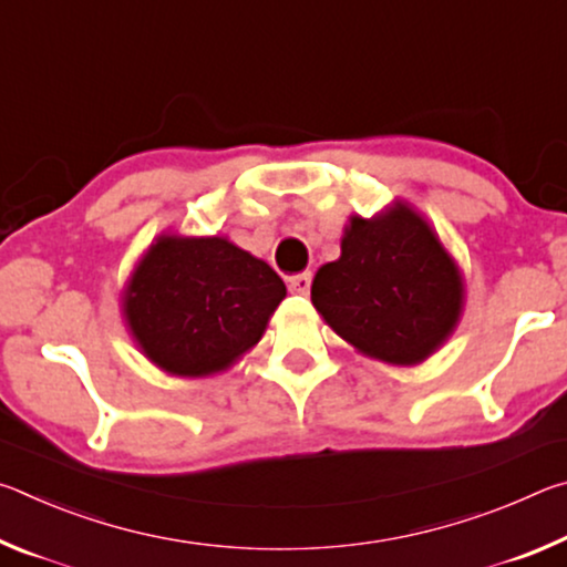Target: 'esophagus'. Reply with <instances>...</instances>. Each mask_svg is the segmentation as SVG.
Instances as JSON below:
<instances>
[{
    "mask_svg": "<svg viewBox=\"0 0 567 567\" xmlns=\"http://www.w3.org/2000/svg\"><path fill=\"white\" fill-rule=\"evenodd\" d=\"M310 285H312V275L310 272H302V275L290 277V290L295 295H310Z\"/></svg>",
    "mask_w": 567,
    "mask_h": 567,
    "instance_id": "esophagus-1",
    "label": "esophagus"
}]
</instances>
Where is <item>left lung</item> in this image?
Here are the masks:
<instances>
[{
    "mask_svg": "<svg viewBox=\"0 0 567 567\" xmlns=\"http://www.w3.org/2000/svg\"><path fill=\"white\" fill-rule=\"evenodd\" d=\"M340 249L315 275L312 305L344 342L402 368L443 348L463 318L465 285L425 215L405 199L352 215Z\"/></svg>",
    "mask_w": 567,
    "mask_h": 567,
    "instance_id": "obj_1",
    "label": "left lung"
}]
</instances>
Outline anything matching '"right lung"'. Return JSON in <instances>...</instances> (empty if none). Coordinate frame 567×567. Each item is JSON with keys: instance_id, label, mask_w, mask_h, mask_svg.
Wrapping results in <instances>:
<instances>
[{"instance_id": "add662e5", "label": "right lung", "mask_w": 567, "mask_h": 567, "mask_svg": "<svg viewBox=\"0 0 567 567\" xmlns=\"http://www.w3.org/2000/svg\"><path fill=\"white\" fill-rule=\"evenodd\" d=\"M287 287L227 237H155L122 290L132 342L162 372L209 378L262 340Z\"/></svg>"}]
</instances>
